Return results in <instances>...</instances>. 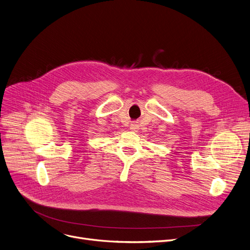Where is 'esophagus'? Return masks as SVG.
<instances>
[{"label":"esophagus","mask_w":250,"mask_h":250,"mask_svg":"<svg viewBox=\"0 0 250 250\" xmlns=\"http://www.w3.org/2000/svg\"><path fill=\"white\" fill-rule=\"evenodd\" d=\"M138 128H139V126L137 125V124H131L130 125V130H132V131H134V132H136L137 130H138Z\"/></svg>","instance_id":"esophagus-1"}]
</instances>
